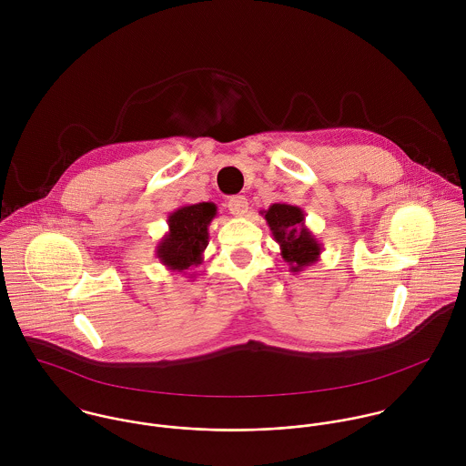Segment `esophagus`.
I'll list each match as a JSON object with an SVG mask.
<instances>
[{
    "label": "esophagus",
    "mask_w": 466,
    "mask_h": 466,
    "mask_svg": "<svg viewBox=\"0 0 466 466\" xmlns=\"http://www.w3.org/2000/svg\"><path fill=\"white\" fill-rule=\"evenodd\" d=\"M228 208L235 217H244L249 209V204H248V199L244 196H235L228 202Z\"/></svg>",
    "instance_id": "1"
}]
</instances>
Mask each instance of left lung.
Listing matches in <instances>:
<instances>
[{
    "label": "left lung",
    "mask_w": 466,
    "mask_h": 466,
    "mask_svg": "<svg viewBox=\"0 0 466 466\" xmlns=\"http://www.w3.org/2000/svg\"><path fill=\"white\" fill-rule=\"evenodd\" d=\"M260 213L264 215L274 240L279 244L281 258L289 264L290 272L298 274L319 260L323 244H319L314 233L305 226V213L301 208L287 202H274Z\"/></svg>",
    "instance_id": "1"
}]
</instances>
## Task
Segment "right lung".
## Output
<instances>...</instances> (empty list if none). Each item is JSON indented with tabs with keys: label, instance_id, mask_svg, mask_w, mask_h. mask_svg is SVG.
<instances>
[{
	"label": "right lung",
	"instance_id": "1",
	"mask_svg": "<svg viewBox=\"0 0 466 466\" xmlns=\"http://www.w3.org/2000/svg\"><path fill=\"white\" fill-rule=\"evenodd\" d=\"M217 217L213 202L185 204L168 215V231L156 246V257L167 268L188 274L204 260L208 226ZM194 278V274H188Z\"/></svg>",
	"mask_w": 466,
	"mask_h": 466
}]
</instances>
